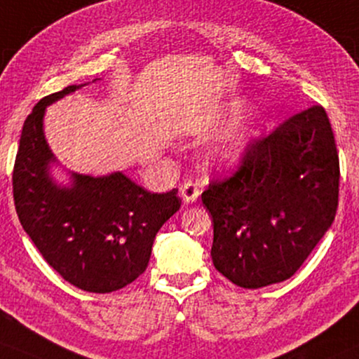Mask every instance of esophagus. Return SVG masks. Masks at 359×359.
<instances>
[{
    "label": "esophagus",
    "instance_id": "esophagus-1",
    "mask_svg": "<svg viewBox=\"0 0 359 359\" xmlns=\"http://www.w3.org/2000/svg\"><path fill=\"white\" fill-rule=\"evenodd\" d=\"M180 195H182V201L185 203H192L198 198L201 195V187L194 182H184L180 185Z\"/></svg>",
    "mask_w": 359,
    "mask_h": 359
}]
</instances>
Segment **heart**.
<instances>
[{"mask_svg":"<svg viewBox=\"0 0 359 359\" xmlns=\"http://www.w3.org/2000/svg\"><path fill=\"white\" fill-rule=\"evenodd\" d=\"M245 144L247 142H245L242 135L235 133L225 134L224 137L217 142V146L213 147L212 156L222 165H226V167L237 165L238 162L242 161L245 154Z\"/></svg>","mask_w":359,"mask_h":359,"instance_id":"b5f03b06","label":"heart"}]
</instances>
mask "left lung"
Masks as SVG:
<instances>
[{
	"mask_svg": "<svg viewBox=\"0 0 359 359\" xmlns=\"http://www.w3.org/2000/svg\"><path fill=\"white\" fill-rule=\"evenodd\" d=\"M338 192L337 144L316 104L248 144L238 170L202 194L215 269L242 288L290 278L333 224Z\"/></svg>",
	"mask_w": 359,
	"mask_h": 359,
	"instance_id": "1",
	"label": "left lung"
}]
</instances>
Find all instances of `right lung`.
Here are the masks:
<instances>
[{
    "mask_svg": "<svg viewBox=\"0 0 359 359\" xmlns=\"http://www.w3.org/2000/svg\"><path fill=\"white\" fill-rule=\"evenodd\" d=\"M86 84L43 97L26 117L13 197L25 232L59 275L84 292L111 293L146 271L154 238L180 208L177 189L152 194L122 172L93 177L72 172L71 184L49 175L56 157L43 130L49 104Z\"/></svg>",
    "mask_w": 359,
    "mask_h": 359,
    "instance_id": "1",
    "label": "right lung"
}]
</instances>
